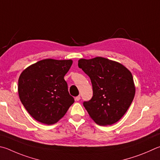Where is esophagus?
<instances>
[{
    "mask_svg": "<svg viewBox=\"0 0 160 160\" xmlns=\"http://www.w3.org/2000/svg\"><path fill=\"white\" fill-rule=\"evenodd\" d=\"M75 101H80V95L78 96V97H76L75 98Z\"/></svg>",
    "mask_w": 160,
    "mask_h": 160,
    "instance_id": "esophagus-1",
    "label": "esophagus"
}]
</instances>
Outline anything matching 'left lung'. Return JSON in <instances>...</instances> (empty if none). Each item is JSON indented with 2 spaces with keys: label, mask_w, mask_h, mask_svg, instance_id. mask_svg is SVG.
Returning <instances> with one entry per match:
<instances>
[{
  "label": "left lung",
  "mask_w": 160,
  "mask_h": 160,
  "mask_svg": "<svg viewBox=\"0 0 160 160\" xmlns=\"http://www.w3.org/2000/svg\"><path fill=\"white\" fill-rule=\"evenodd\" d=\"M78 66L92 84L93 97L83 103L90 118L101 126L117 122L134 98L136 88L132 72L120 63L101 57L80 59Z\"/></svg>",
  "instance_id": "left-lung-1"
}]
</instances>
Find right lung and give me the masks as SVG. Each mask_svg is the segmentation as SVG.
Segmentation results:
<instances>
[{"mask_svg":"<svg viewBox=\"0 0 160 160\" xmlns=\"http://www.w3.org/2000/svg\"><path fill=\"white\" fill-rule=\"evenodd\" d=\"M72 63L71 59H46L29 66L20 75V101L39 122L48 125L57 123L74 103L64 80Z\"/></svg>","mask_w":160,"mask_h":160,"instance_id":"1","label":"right lung"}]
</instances>
